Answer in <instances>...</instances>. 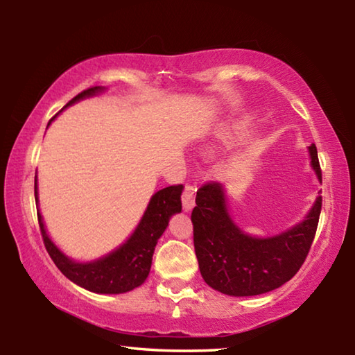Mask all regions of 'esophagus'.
Wrapping results in <instances>:
<instances>
[{"label": "esophagus", "instance_id": "esophagus-1", "mask_svg": "<svg viewBox=\"0 0 355 355\" xmlns=\"http://www.w3.org/2000/svg\"><path fill=\"white\" fill-rule=\"evenodd\" d=\"M196 186L194 184H186L184 186V191H183V208L184 211H189L194 207V196H196Z\"/></svg>", "mask_w": 355, "mask_h": 355}]
</instances>
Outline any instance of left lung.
<instances>
[{
	"label": "left lung",
	"instance_id": "8db88e82",
	"mask_svg": "<svg viewBox=\"0 0 355 355\" xmlns=\"http://www.w3.org/2000/svg\"><path fill=\"white\" fill-rule=\"evenodd\" d=\"M311 166L321 180L316 146L309 147ZM322 197L307 219L272 238H252L233 224L220 183H203L196 196L191 220L199 269L207 284L228 296H257L286 284L305 258L320 222Z\"/></svg>",
	"mask_w": 355,
	"mask_h": 355
}]
</instances>
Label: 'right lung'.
<instances>
[{
	"label": "right lung",
	"mask_w": 355,
	"mask_h": 355,
	"mask_svg": "<svg viewBox=\"0 0 355 355\" xmlns=\"http://www.w3.org/2000/svg\"><path fill=\"white\" fill-rule=\"evenodd\" d=\"M100 91V86L89 87L78 94L75 98H71L65 107ZM182 191L183 184H173L156 192L150 199L139 225L128 238V241L120 245L117 250H114L112 254L92 263H75L69 260L48 238L44 220L37 211L42 239H44L48 255L51 257V260L55 261L58 269L65 277L89 291L119 294L135 290L147 279L150 266H152L155 245L169 224L171 216L182 211ZM34 196L37 202V182H34Z\"/></svg>",
	"instance_id": "right-lung-1"
}]
</instances>
